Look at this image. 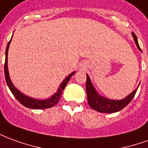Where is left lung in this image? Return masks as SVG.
Instances as JSON below:
<instances>
[{
	"label": "left lung",
	"instance_id": "obj_1",
	"mask_svg": "<svg viewBox=\"0 0 148 148\" xmlns=\"http://www.w3.org/2000/svg\"><path fill=\"white\" fill-rule=\"evenodd\" d=\"M132 35L133 36L134 41L136 44L137 48L139 49L140 51H142L140 46H139L136 36L133 32L132 33ZM86 77V89L87 98H88L89 106L93 110H96L99 112H104V113H112V112L121 111V109H124V107L127 106V104H129L131 101L132 100L135 94L136 93L138 87L140 86L139 85L136 90L132 91L129 95H127L126 97H124L123 99L112 100L99 94L93 86V83H92L89 75L87 74Z\"/></svg>",
	"mask_w": 148,
	"mask_h": 148
}]
</instances>
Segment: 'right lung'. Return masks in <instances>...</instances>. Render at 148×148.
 Masks as SVG:
<instances>
[{"label":"right lung","instance_id":"obj_1","mask_svg":"<svg viewBox=\"0 0 148 148\" xmlns=\"http://www.w3.org/2000/svg\"><path fill=\"white\" fill-rule=\"evenodd\" d=\"M12 39L10 41L8 42L7 47H6V51H5V80H6V83L8 85L9 90H11L12 93L13 94V96L18 100V101L22 104L23 106L29 108V109H48V108H51L54 106H55L57 103L59 101V99L62 96V91L64 90V88L68 83L69 80L71 79V77L75 74V71L72 72L71 74L68 75L67 77L65 78L64 80L62 81L60 84V86L57 90V92L55 93L51 97H50L49 98L47 99L40 100L36 99V98H33L27 95H25L23 93H21L20 90L16 89L13 83L12 82L11 78L9 76V73H8V48H9V45L11 42Z\"/></svg>","mask_w":148,"mask_h":148}]
</instances>
